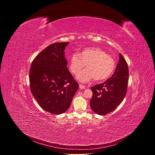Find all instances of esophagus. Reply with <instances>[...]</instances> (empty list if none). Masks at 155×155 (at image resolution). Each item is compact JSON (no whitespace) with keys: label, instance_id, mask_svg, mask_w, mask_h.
<instances>
[{"label":"esophagus","instance_id":"1","mask_svg":"<svg viewBox=\"0 0 155 155\" xmlns=\"http://www.w3.org/2000/svg\"><path fill=\"white\" fill-rule=\"evenodd\" d=\"M79 87L80 88L81 90H83V89H84V88H85V86H84V85H82V84H79Z\"/></svg>","mask_w":155,"mask_h":155}]
</instances>
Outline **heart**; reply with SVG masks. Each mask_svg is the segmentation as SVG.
<instances>
[{
	"mask_svg": "<svg viewBox=\"0 0 155 155\" xmlns=\"http://www.w3.org/2000/svg\"><path fill=\"white\" fill-rule=\"evenodd\" d=\"M86 64L87 69L77 76V78L83 83L88 82L93 78L96 81L107 79L112 74L115 66L114 58L99 47L85 48L79 54H72L69 68L74 74H77Z\"/></svg>",
	"mask_w": 155,
	"mask_h": 155,
	"instance_id": "heart-1",
	"label": "heart"
}]
</instances>
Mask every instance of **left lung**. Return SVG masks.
<instances>
[{
	"mask_svg": "<svg viewBox=\"0 0 155 155\" xmlns=\"http://www.w3.org/2000/svg\"><path fill=\"white\" fill-rule=\"evenodd\" d=\"M128 78L127 64L120 53V60L112 76L104 83L91 87L93 97L90 106L93 111L104 115L115 110L126 94Z\"/></svg>",
	"mask_w": 155,
	"mask_h": 155,
	"instance_id": "8db88e82",
	"label": "left lung"
}]
</instances>
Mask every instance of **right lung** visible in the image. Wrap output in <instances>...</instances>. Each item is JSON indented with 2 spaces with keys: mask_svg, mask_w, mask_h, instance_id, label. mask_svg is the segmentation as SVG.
Wrapping results in <instances>:
<instances>
[{
  "mask_svg": "<svg viewBox=\"0 0 155 155\" xmlns=\"http://www.w3.org/2000/svg\"><path fill=\"white\" fill-rule=\"evenodd\" d=\"M69 43L51 44L35 58L29 71L33 96L44 110L53 115L67 111L78 90V84L68 69L64 56Z\"/></svg>",
  "mask_w": 155,
  "mask_h": 155,
  "instance_id": "1",
  "label": "right lung"
}]
</instances>
